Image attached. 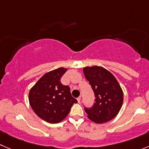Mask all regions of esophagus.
<instances>
[{"instance_id": "34e87169", "label": "esophagus", "mask_w": 149, "mask_h": 149, "mask_svg": "<svg viewBox=\"0 0 149 149\" xmlns=\"http://www.w3.org/2000/svg\"><path fill=\"white\" fill-rule=\"evenodd\" d=\"M77 102H78L80 103V102H81V97H78V98H77Z\"/></svg>"}]
</instances>
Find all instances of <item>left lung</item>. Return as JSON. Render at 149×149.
Segmentation results:
<instances>
[{
	"mask_svg": "<svg viewBox=\"0 0 149 149\" xmlns=\"http://www.w3.org/2000/svg\"><path fill=\"white\" fill-rule=\"evenodd\" d=\"M83 73L96 97L92 107H85L88 118L97 124L114 118L124 101V93L116 77L108 70L98 66L84 67Z\"/></svg>",
	"mask_w": 149,
	"mask_h": 149,
	"instance_id": "1",
	"label": "left lung"
}]
</instances>
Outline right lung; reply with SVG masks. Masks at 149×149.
<instances>
[{
    "instance_id": "obj_1",
    "label": "right lung",
    "mask_w": 149,
    "mask_h": 149,
    "mask_svg": "<svg viewBox=\"0 0 149 149\" xmlns=\"http://www.w3.org/2000/svg\"><path fill=\"white\" fill-rule=\"evenodd\" d=\"M66 71V68L60 67L47 72L29 91L31 108L39 118L50 124L63 121L73 104L77 102L71 95L70 88L61 83Z\"/></svg>"
}]
</instances>
